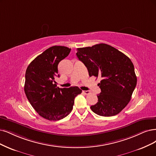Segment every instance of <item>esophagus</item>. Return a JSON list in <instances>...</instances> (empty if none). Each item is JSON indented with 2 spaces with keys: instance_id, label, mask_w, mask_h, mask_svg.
I'll use <instances>...</instances> for the list:
<instances>
[{
  "instance_id": "obj_1",
  "label": "esophagus",
  "mask_w": 156,
  "mask_h": 156,
  "mask_svg": "<svg viewBox=\"0 0 156 156\" xmlns=\"http://www.w3.org/2000/svg\"><path fill=\"white\" fill-rule=\"evenodd\" d=\"M82 93L85 94H88L90 93V91H89V90H83Z\"/></svg>"
}]
</instances>
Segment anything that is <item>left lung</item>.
I'll list each match as a JSON object with an SVG mask.
<instances>
[{
	"mask_svg": "<svg viewBox=\"0 0 156 156\" xmlns=\"http://www.w3.org/2000/svg\"><path fill=\"white\" fill-rule=\"evenodd\" d=\"M76 56L87 68L89 76L101 77L98 101L90 107L95 114L113 116L127 105L136 86L133 63L128 56L105 44L78 48Z\"/></svg>",
	"mask_w": 156,
	"mask_h": 156,
	"instance_id": "obj_1",
	"label": "left lung"
}]
</instances>
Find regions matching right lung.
I'll return each instance as SVG.
<instances>
[{"instance_id":"1","label":"right lung","mask_w":156,"mask_h":156,"mask_svg":"<svg viewBox=\"0 0 156 156\" xmlns=\"http://www.w3.org/2000/svg\"><path fill=\"white\" fill-rule=\"evenodd\" d=\"M71 51L64 46H52L36 57L28 66L24 91L37 113L49 121H58L71 112L74 98L82 90L78 87L60 89L55 82L58 65Z\"/></svg>"}]
</instances>
